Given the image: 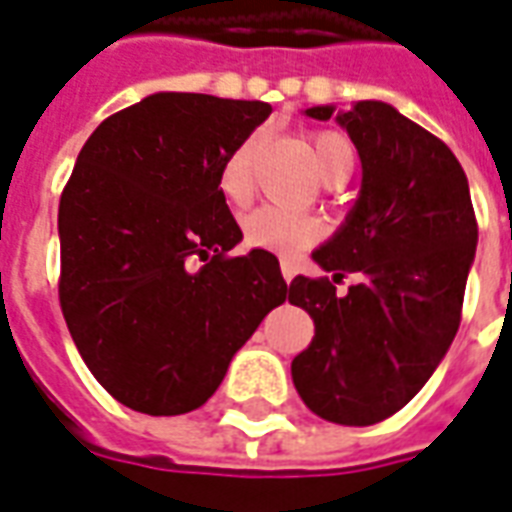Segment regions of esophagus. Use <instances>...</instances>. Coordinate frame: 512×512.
Returning <instances> with one entry per match:
<instances>
[{"label": "esophagus", "instance_id": "1", "mask_svg": "<svg viewBox=\"0 0 512 512\" xmlns=\"http://www.w3.org/2000/svg\"><path fill=\"white\" fill-rule=\"evenodd\" d=\"M282 276H285V282H290V279H293L295 276V268H293V263H287V260H282Z\"/></svg>", "mask_w": 512, "mask_h": 512}]
</instances>
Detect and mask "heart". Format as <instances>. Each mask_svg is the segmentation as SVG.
Masks as SVG:
<instances>
[{"mask_svg":"<svg viewBox=\"0 0 512 512\" xmlns=\"http://www.w3.org/2000/svg\"><path fill=\"white\" fill-rule=\"evenodd\" d=\"M260 146H263V135L252 132L219 165L217 187L230 206H244L246 200L252 198ZM312 154L317 170L331 184L347 179L355 165V149L350 138L336 130L314 132ZM241 236H244V244L252 249H266L274 255H293L323 236V225L320 219L309 214L285 211L279 206H260L241 219Z\"/></svg>","mask_w":512,"mask_h":512,"instance_id":"heart-1","label":"heart"}]
</instances>
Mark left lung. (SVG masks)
<instances>
[{"label": "left lung", "instance_id": "1", "mask_svg": "<svg viewBox=\"0 0 512 512\" xmlns=\"http://www.w3.org/2000/svg\"><path fill=\"white\" fill-rule=\"evenodd\" d=\"M333 108H309L331 119ZM358 149L361 195L314 260L361 273L347 296L328 276H295L290 304L312 314L314 339L293 361L295 391L314 415L372 426L426 385L461 323L478 219L464 168L429 130L388 102L363 100L339 116Z\"/></svg>", "mask_w": 512, "mask_h": 512}]
</instances>
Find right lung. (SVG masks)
<instances>
[{
  "mask_svg": "<svg viewBox=\"0 0 512 512\" xmlns=\"http://www.w3.org/2000/svg\"><path fill=\"white\" fill-rule=\"evenodd\" d=\"M268 113L260 100L160 92L83 143L59 200V304L89 372L130 410H198L287 298L271 252L230 257L241 227L217 187L222 160Z\"/></svg>",
  "mask_w": 512,
  "mask_h": 512,
  "instance_id": "add662e5",
  "label": "right lung"
}]
</instances>
